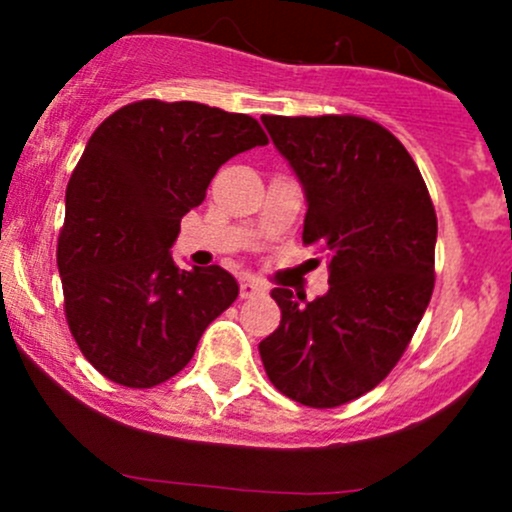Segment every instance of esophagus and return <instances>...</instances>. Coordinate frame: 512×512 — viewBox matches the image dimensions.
<instances>
[{
  "mask_svg": "<svg viewBox=\"0 0 512 512\" xmlns=\"http://www.w3.org/2000/svg\"><path fill=\"white\" fill-rule=\"evenodd\" d=\"M262 292H265V285L257 280H252V277H247V280L240 282V297L242 299H250V297H255V294H262Z\"/></svg>",
  "mask_w": 512,
  "mask_h": 512,
  "instance_id": "1",
  "label": "esophagus"
}]
</instances>
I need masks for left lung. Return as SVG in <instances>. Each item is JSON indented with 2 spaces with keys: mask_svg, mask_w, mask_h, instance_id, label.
<instances>
[{
  "mask_svg": "<svg viewBox=\"0 0 512 512\" xmlns=\"http://www.w3.org/2000/svg\"><path fill=\"white\" fill-rule=\"evenodd\" d=\"M307 195L304 245L327 257L329 292L275 287L280 327L260 342L277 391L337 409L399 364L436 282V210L399 138L364 116H262ZM319 262V260H317Z\"/></svg>",
  "mask_w": 512,
  "mask_h": 512,
  "instance_id": "8db88e82",
  "label": "left lung"
}]
</instances>
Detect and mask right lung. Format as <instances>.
<instances>
[{
  "label": "right lung",
  "instance_id": "obj_1",
  "mask_svg": "<svg viewBox=\"0 0 512 512\" xmlns=\"http://www.w3.org/2000/svg\"><path fill=\"white\" fill-rule=\"evenodd\" d=\"M255 146L267 136L247 113L160 98L118 108L89 138L66 185L56 265L71 337L106 379L168 381L237 299L223 267L178 270L168 250L220 165Z\"/></svg>",
  "mask_w": 512,
  "mask_h": 512
}]
</instances>
